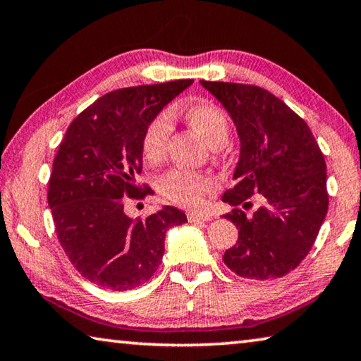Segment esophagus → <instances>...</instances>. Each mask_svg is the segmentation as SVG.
I'll use <instances>...</instances> for the list:
<instances>
[{"instance_id": "34e87169", "label": "esophagus", "mask_w": 361, "mask_h": 361, "mask_svg": "<svg viewBox=\"0 0 361 361\" xmlns=\"http://www.w3.org/2000/svg\"><path fill=\"white\" fill-rule=\"evenodd\" d=\"M212 216L205 214H197V212H188V221L190 223H202V221H210Z\"/></svg>"}]
</instances>
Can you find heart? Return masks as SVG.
<instances>
[{"label": "heart", "mask_w": 361, "mask_h": 361, "mask_svg": "<svg viewBox=\"0 0 361 361\" xmlns=\"http://www.w3.org/2000/svg\"><path fill=\"white\" fill-rule=\"evenodd\" d=\"M173 111H160L146 125L141 136V152L147 162L157 164L165 156V147L171 131ZM186 118L207 145L219 149L226 145L230 136V120L214 102L197 101L186 109ZM215 178L204 171L173 169L159 178V191L171 204L181 207H201L205 194L215 188Z\"/></svg>", "instance_id": "1"}]
</instances>
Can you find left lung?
Wrapping results in <instances>:
<instances>
[{
    "label": "left lung",
    "instance_id": "8db88e82",
    "mask_svg": "<svg viewBox=\"0 0 361 361\" xmlns=\"http://www.w3.org/2000/svg\"><path fill=\"white\" fill-rule=\"evenodd\" d=\"M201 85L230 112L241 140L236 185L223 202L244 209L252 196L262 202L252 215L241 209L225 215L239 236L223 262L243 278H281L310 252L328 212L323 152L305 120L270 91L207 80Z\"/></svg>",
    "mask_w": 361,
    "mask_h": 361
}]
</instances>
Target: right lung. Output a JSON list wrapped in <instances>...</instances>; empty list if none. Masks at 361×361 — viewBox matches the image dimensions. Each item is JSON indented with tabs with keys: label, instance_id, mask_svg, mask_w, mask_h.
<instances>
[{
	"label": "right lung",
	"instance_id": "add662e5",
	"mask_svg": "<svg viewBox=\"0 0 361 361\" xmlns=\"http://www.w3.org/2000/svg\"><path fill=\"white\" fill-rule=\"evenodd\" d=\"M191 83L175 80L111 91L78 114L61 141L48 204L68 260L96 286L128 290L149 281L162 262L165 233L188 221L185 212L170 205L133 220L123 212V197L152 192L135 181L142 170V131Z\"/></svg>",
	"mask_w": 361,
	"mask_h": 361
}]
</instances>
